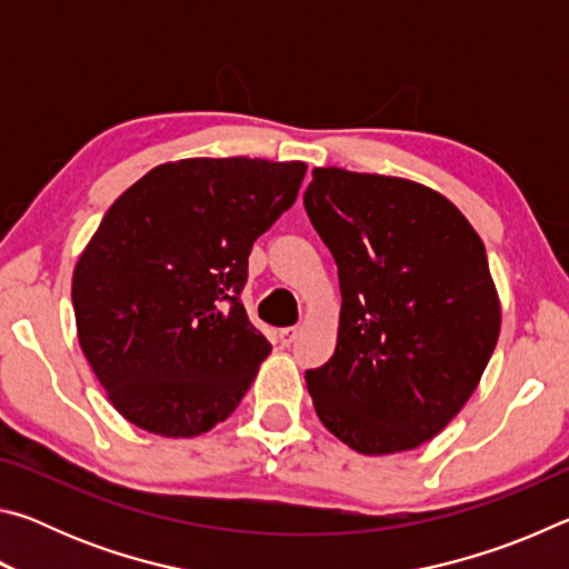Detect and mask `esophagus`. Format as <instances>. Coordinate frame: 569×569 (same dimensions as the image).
Wrapping results in <instances>:
<instances>
[{
    "label": "esophagus",
    "instance_id": "1",
    "mask_svg": "<svg viewBox=\"0 0 569 569\" xmlns=\"http://www.w3.org/2000/svg\"><path fill=\"white\" fill-rule=\"evenodd\" d=\"M278 339H281L283 346H291L298 339V326H291V329H281L278 331Z\"/></svg>",
    "mask_w": 569,
    "mask_h": 569
}]
</instances>
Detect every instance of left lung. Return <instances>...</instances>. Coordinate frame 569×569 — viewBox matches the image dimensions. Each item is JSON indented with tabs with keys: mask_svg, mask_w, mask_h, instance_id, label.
<instances>
[{
	"mask_svg": "<svg viewBox=\"0 0 569 569\" xmlns=\"http://www.w3.org/2000/svg\"><path fill=\"white\" fill-rule=\"evenodd\" d=\"M303 206L341 286L336 351L306 371L313 409L361 455L417 449L469 401L499 339L485 243L441 192L403 178L313 168Z\"/></svg>",
	"mask_w": 569,
	"mask_h": 569,
	"instance_id": "obj_1",
	"label": "left lung"
}]
</instances>
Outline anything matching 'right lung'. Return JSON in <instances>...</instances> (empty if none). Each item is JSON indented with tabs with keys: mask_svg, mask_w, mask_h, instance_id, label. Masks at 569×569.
<instances>
[{
	"mask_svg": "<svg viewBox=\"0 0 569 569\" xmlns=\"http://www.w3.org/2000/svg\"><path fill=\"white\" fill-rule=\"evenodd\" d=\"M303 176L298 160H176L104 213L72 276L77 339L134 427L198 437L243 399L271 353L240 303L248 256Z\"/></svg>",
	"mask_w": 569,
	"mask_h": 569,
	"instance_id": "1",
	"label": "right lung"
}]
</instances>
